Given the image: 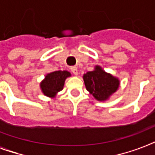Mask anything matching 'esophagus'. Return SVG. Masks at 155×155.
I'll return each mask as SVG.
<instances>
[{
    "instance_id": "1",
    "label": "esophagus",
    "mask_w": 155,
    "mask_h": 155,
    "mask_svg": "<svg viewBox=\"0 0 155 155\" xmlns=\"http://www.w3.org/2000/svg\"><path fill=\"white\" fill-rule=\"evenodd\" d=\"M71 71H72V73L74 74V75H78V69L76 67H71Z\"/></svg>"
}]
</instances>
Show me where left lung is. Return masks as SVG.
<instances>
[{"mask_svg":"<svg viewBox=\"0 0 155 155\" xmlns=\"http://www.w3.org/2000/svg\"><path fill=\"white\" fill-rule=\"evenodd\" d=\"M86 88L97 101H104L119 87V80L97 66L94 71L84 75Z\"/></svg>","mask_w":155,"mask_h":155,"instance_id":"obj_1","label":"left lung"}]
</instances>
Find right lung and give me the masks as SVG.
<instances>
[{
  "label": "right lung",
  "instance_id": "add662e5",
  "mask_svg": "<svg viewBox=\"0 0 155 155\" xmlns=\"http://www.w3.org/2000/svg\"><path fill=\"white\" fill-rule=\"evenodd\" d=\"M70 75V72L67 71H56L49 73L41 83L42 92L47 97H54L63 89L66 78Z\"/></svg>",
  "mask_w": 155,
  "mask_h": 155
}]
</instances>
